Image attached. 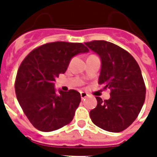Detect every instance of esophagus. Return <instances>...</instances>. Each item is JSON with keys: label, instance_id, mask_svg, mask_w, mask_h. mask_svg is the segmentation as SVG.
Segmentation results:
<instances>
[{"label": "esophagus", "instance_id": "esophagus-1", "mask_svg": "<svg viewBox=\"0 0 157 157\" xmlns=\"http://www.w3.org/2000/svg\"><path fill=\"white\" fill-rule=\"evenodd\" d=\"M89 96V94L86 92H81V99H84V98H87Z\"/></svg>", "mask_w": 157, "mask_h": 157}]
</instances>
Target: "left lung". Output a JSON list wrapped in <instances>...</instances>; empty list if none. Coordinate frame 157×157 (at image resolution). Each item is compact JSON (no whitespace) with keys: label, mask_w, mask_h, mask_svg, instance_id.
I'll list each match as a JSON object with an SVG mask.
<instances>
[{"label":"left lung","mask_w":157,"mask_h":157,"mask_svg":"<svg viewBox=\"0 0 157 157\" xmlns=\"http://www.w3.org/2000/svg\"><path fill=\"white\" fill-rule=\"evenodd\" d=\"M85 45L101 59L98 84L111 90L109 99L96 97L97 106L90 112L91 121L106 131H123L135 121L145 101L140 67L131 54L113 43L94 40Z\"/></svg>","instance_id":"left-lung-1"}]
</instances>
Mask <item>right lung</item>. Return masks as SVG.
<instances>
[{
  "label": "right lung",
  "instance_id": "1",
  "mask_svg": "<svg viewBox=\"0 0 157 157\" xmlns=\"http://www.w3.org/2000/svg\"><path fill=\"white\" fill-rule=\"evenodd\" d=\"M88 52L81 43L57 41L36 48L22 62L16 76V96L36 129L54 131L72 121L81 94L75 90L56 93L54 81L74 56Z\"/></svg>",
  "mask_w": 157,
  "mask_h": 157
}]
</instances>
